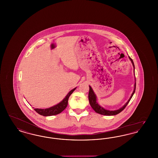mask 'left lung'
<instances>
[{"label": "left lung", "mask_w": 158, "mask_h": 158, "mask_svg": "<svg viewBox=\"0 0 158 158\" xmlns=\"http://www.w3.org/2000/svg\"><path fill=\"white\" fill-rule=\"evenodd\" d=\"M129 59L130 60H131L132 64H133V66L134 67V71H135V64H134V63H133V60L129 57ZM136 81V80H135ZM135 86H136V83H135V89H134V91L133 92V94H131V97L130 99H128L127 103L124 105L123 107H121V108H120L119 110H115V111H109V110H105L104 108L101 107L100 105H99L98 104V103L97 102V97H96V95L95 94H94V91L92 90V88L89 86V94H88V98H89V104H90L91 107L93 108V110L96 112V113H98L99 114H102V115H117L118 114L121 113L126 107V106L127 105L128 102H130V99L132 98L133 95H134L135 92Z\"/></svg>", "instance_id": "1"}]
</instances>
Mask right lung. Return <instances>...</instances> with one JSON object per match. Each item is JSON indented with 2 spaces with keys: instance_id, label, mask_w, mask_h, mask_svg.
<instances>
[{
  "instance_id": "obj_1",
  "label": "right lung",
  "mask_w": 158,
  "mask_h": 158,
  "mask_svg": "<svg viewBox=\"0 0 158 158\" xmlns=\"http://www.w3.org/2000/svg\"><path fill=\"white\" fill-rule=\"evenodd\" d=\"M76 88L70 90L66 97L63 99V100L60 102L59 104L57 105H54L52 107H50L49 108H45V109H39V108H34V110L39 114L43 115V116H51L59 114L61 113L68 106V99L70 97V95L73 93V92L75 90Z\"/></svg>"
}]
</instances>
